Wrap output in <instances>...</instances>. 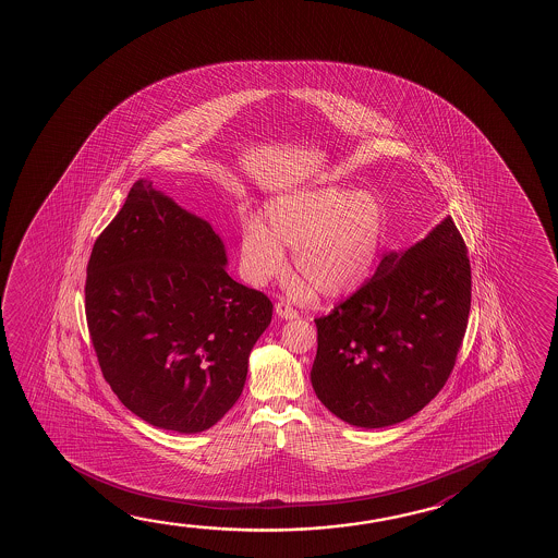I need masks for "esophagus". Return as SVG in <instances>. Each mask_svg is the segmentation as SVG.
<instances>
[{
  "label": "esophagus",
  "mask_w": 558,
  "mask_h": 558,
  "mask_svg": "<svg viewBox=\"0 0 558 558\" xmlns=\"http://www.w3.org/2000/svg\"><path fill=\"white\" fill-rule=\"evenodd\" d=\"M276 315L282 318L300 317V313H298V310H293L292 305H290L288 301H278V303H276Z\"/></svg>",
  "instance_id": "1"
}]
</instances>
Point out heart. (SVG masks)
I'll use <instances>...</instances> for the list:
<instances>
[{
	"mask_svg": "<svg viewBox=\"0 0 558 558\" xmlns=\"http://www.w3.org/2000/svg\"><path fill=\"white\" fill-rule=\"evenodd\" d=\"M263 223L248 218L241 230V266L248 280L266 283L283 275L286 253L301 278L323 295L357 288L377 260L385 238V213L371 193L323 187L270 201Z\"/></svg>",
	"mask_w": 558,
	"mask_h": 558,
	"instance_id": "heart-1",
	"label": "heart"
}]
</instances>
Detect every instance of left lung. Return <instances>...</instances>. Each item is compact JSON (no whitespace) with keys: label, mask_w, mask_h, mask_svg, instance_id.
<instances>
[{"label":"left lung","mask_w":558,"mask_h":558,"mask_svg":"<svg viewBox=\"0 0 558 558\" xmlns=\"http://www.w3.org/2000/svg\"><path fill=\"white\" fill-rule=\"evenodd\" d=\"M472 307V266L462 233L446 218L317 325L311 383L350 425L378 429L421 412L442 390Z\"/></svg>","instance_id":"obj_1"}]
</instances>
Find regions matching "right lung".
<instances>
[{"label": "right lung", "instance_id": "right-lung-1", "mask_svg": "<svg viewBox=\"0 0 558 558\" xmlns=\"http://www.w3.org/2000/svg\"><path fill=\"white\" fill-rule=\"evenodd\" d=\"M210 223L138 180L95 241L85 313L106 383L146 423L210 429L232 410L272 301L226 272Z\"/></svg>", "mask_w": 558, "mask_h": 558}]
</instances>
